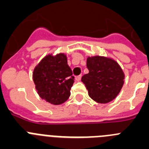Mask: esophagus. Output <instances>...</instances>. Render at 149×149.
Masks as SVG:
<instances>
[{
	"mask_svg": "<svg viewBox=\"0 0 149 149\" xmlns=\"http://www.w3.org/2000/svg\"><path fill=\"white\" fill-rule=\"evenodd\" d=\"M81 75H79V76H77L76 77V80L77 81H79L81 80Z\"/></svg>",
	"mask_w": 149,
	"mask_h": 149,
	"instance_id": "esophagus-1",
	"label": "esophagus"
}]
</instances>
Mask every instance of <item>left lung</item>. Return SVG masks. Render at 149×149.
<instances>
[{
  "instance_id": "8db88e82",
  "label": "left lung",
  "mask_w": 149,
  "mask_h": 149,
  "mask_svg": "<svg viewBox=\"0 0 149 149\" xmlns=\"http://www.w3.org/2000/svg\"><path fill=\"white\" fill-rule=\"evenodd\" d=\"M89 73L81 77L88 95L101 104L113 100L124 84L125 74L120 65L113 58L95 56L87 58Z\"/></svg>"
}]
</instances>
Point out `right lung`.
<instances>
[{
	"mask_svg": "<svg viewBox=\"0 0 149 149\" xmlns=\"http://www.w3.org/2000/svg\"><path fill=\"white\" fill-rule=\"evenodd\" d=\"M33 79L40 97L55 105L69 99L74 82L65 53L48 54L43 58L34 68Z\"/></svg>",
	"mask_w": 149,
	"mask_h": 149,
	"instance_id": "1",
	"label": "right lung"
}]
</instances>
